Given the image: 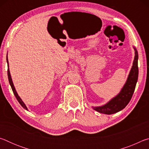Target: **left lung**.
<instances>
[{"instance_id": "left-lung-1", "label": "left lung", "mask_w": 149, "mask_h": 149, "mask_svg": "<svg viewBox=\"0 0 149 149\" xmlns=\"http://www.w3.org/2000/svg\"><path fill=\"white\" fill-rule=\"evenodd\" d=\"M135 50V58L133 63V66L131 70L129 76L121 92L116 97L108 102L107 104L102 107H93V109L100 113L105 114H112L116 113L123 109L130 100L132 99L133 93L135 89L139 74L138 69V52L137 49Z\"/></svg>"}]
</instances>
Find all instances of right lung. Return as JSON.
<instances>
[{"label": "right lung", "mask_w": 149, "mask_h": 149, "mask_svg": "<svg viewBox=\"0 0 149 149\" xmlns=\"http://www.w3.org/2000/svg\"><path fill=\"white\" fill-rule=\"evenodd\" d=\"M6 60H7V63H8V77L9 83H10V86H11V87H12V91H13L14 94V95H15V97H16V99L17 100V101L19 102V103L20 104H21V106H22V107H23L24 108H25V109H26V110H27L26 106L25 105L24 102L22 101L21 99H20V97H19L18 95H17L16 91V89H15V88H14L13 82H12V78H11V76H10V71H9V68H8V58H7V56H6Z\"/></svg>", "instance_id": "add662e5"}]
</instances>
